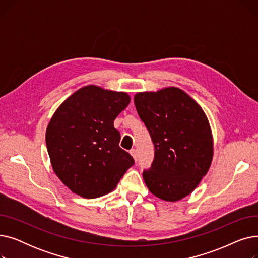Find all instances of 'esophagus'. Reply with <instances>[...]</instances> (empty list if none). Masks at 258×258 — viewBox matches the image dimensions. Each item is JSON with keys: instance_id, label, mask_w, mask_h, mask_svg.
Here are the masks:
<instances>
[{"instance_id": "34e87169", "label": "esophagus", "mask_w": 258, "mask_h": 258, "mask_svg": "<svg viewBox=\"0 0 258 258\" xmlns=\"http://www.w3.org/2000/svg\"><path fill=\"white\" fill-rule=\"evenodd\" d=\"M130 154L132 155V157H133L135 160H137V157H138L137 150H135V148H133V150H131V151H130Z\"/></svg>"}]
</instances>
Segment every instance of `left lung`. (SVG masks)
Instances as JSON below:
<instances>
[{"instance_id": "obj_1", "label": "left lung", "mask_w": 258, "mask_h": 258, "mask_svg": "<svg viewBox=\"0 0 258 258\" xmlns=\"http://www.w3.org/2000/svg\"><path fill=\"white\" fill-rule=\"evenodd\" d=\"M134 102L155 146L152 166L143 171L147 188L169 202L190 195L206 175L213 156L204 111L174 87L138 93Z\"/></svg>"}]
</instances>
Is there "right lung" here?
Returning a JSON list of instances; mask_svg holds the SVG:
<instances>
[{"label":"right lung","instance_id":"obj_1","mask_svg":"<svg viewBox=\"0 0 258 258\" xmlns=\"http://www.w3.org/2000/svg\"><path fill=\"white\" fill-rule=\"evenodd\" d=\"M131 97L96 86L79 89L52 116L46 132L51 165L70 190L86 199L113 191L133 157L119 146L114 120Z\"/></svg>","mask_w":258,"mask_h":258}]
</instances>
